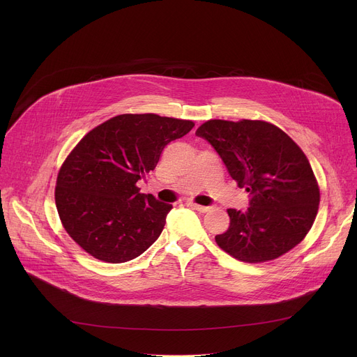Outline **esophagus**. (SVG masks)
<instances>
[{"label": "esophagus", "mask_w": 357, "mask_h": 357, "mask_svg": "<svg viewBox=\"0 0 357 357\" xmlns=\"http://www.w3.org/2000/svg\"><path fill=\"white\" fill-rule=\"evenodd\" d=\"M189 205L193 208V209H196L197 212H200V213H206V212H209L211 211V206H202V205H196V203H189Z\"/></svg>", "instance_id": "34e87169"}]
</instances>
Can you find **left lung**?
Returning a JSON list of instances; mask_svg holds the SVG:
<instances>
[{"label": "left lung", "mask_w": 357, "mask_h": 357, "mask_svg": "<svg viewBox=\"0 0 357 357\" xmlns=\"http://www.w3.org/2000/svg\"><path fill=\"white\" fill-rule=\"evenodd\" d=\"M220 155L230 176L250 193L245 212L229 209L218 245L244 263L288 252L311 230L319 186L308 158L281 128L260 120H209L196 130Z\"/></svg>", "instance_id": "obj_1"}]
</instances>
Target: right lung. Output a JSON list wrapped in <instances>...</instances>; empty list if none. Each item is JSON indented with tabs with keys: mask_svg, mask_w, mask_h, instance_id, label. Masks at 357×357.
Masks as SVG:
<instances>
[{
	"mask_svg": "<svg viewBox=\"0 0 357 357\" xmlns=\"http://www.w3.org/2000/svg\"><path fill=\"white\" fill-rule=\"evenodd\" d=\"M193 121L120 114L87 132L58 174L55 202L68 234L97 260L126 263L154 243L172 205L139 193L164 148Z\"/></svg>",
	"mask_w": 357,
	"mask_h": 357,
	"instance_id": "obj_1",
	"label": "right lung"
}]
</instances>
